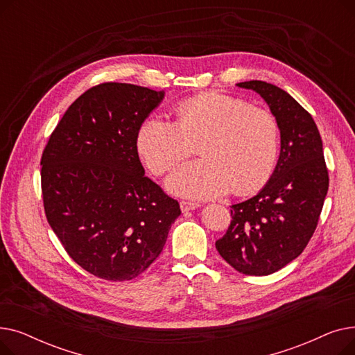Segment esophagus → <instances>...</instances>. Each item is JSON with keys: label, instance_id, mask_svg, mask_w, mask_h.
Returning <instances> with one entry per match:
<instances>
[{"label": "esophagus", "instance_id": "esophagus-1", "mask_svg": "<svg viewBox=\"0 0 355 355\" xmlns=\"http://www.w3.org/2000/svg\"><path fill=\"white\" fill-rule=\"evenodd\" d=\"M180 207L182 213H189L191 210H196L200 207V204L197 202H191V201H180Z\"/></svg>", "mask_w": 355, "mask_h": 355}]
</instances>
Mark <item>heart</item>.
<instances>
[{
    "mask_svg": "<svg viewBox=\"0 0 355 355\" xmlns=\"http://www.w3.org/2000/svg\"><path fill=\"white\" fill-rule=\"evenodd\" d=\"M174 115V123L149 115L137 132V151L155 175L170 171L197 144L201 158L166 178L171 194L209 200L232 189L246 196L269 181L279 151V125L269 110L209 92L178 103Z\"/></svg>",
    "mask_w": 355,
    "mask_h": 355,
    "instance_id": "b5f03b06",
    "label": "heart"
}]
</instances>
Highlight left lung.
<instances>
[{
  "label": "left lung",
  "instance_id": "1",
  "mask_svg": "<svg viewBox=\"0 0 355 355\" xmlns=\"http://www.w3.org/2000/svg\"><path fill=\"white\" fill-rule=\"evenodd\" d=\"M281 130V154L265 187L232 206V223L216 249L237 272L266 276L300 256L311 240L328 191L322 139L312 116L288 92L250 80Z\"/></svg>",
  "mask_w": 355,
  "mask_h": 355
}]
</instances>
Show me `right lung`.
Returning <instances> with one entry per match:
<instances>
[{"label":"right lung","mask_w":355,"mask_h":355,"mask_svg":"<svg viewBox=\"0 0 355 355\" xmlns=\"http://www.w3.org/2000/svg\"><path fill=\"white\" fill-rule=\"evenodd\" d=\"M164 92L102 83L74 101L44 148L42 191L49 225L69 256L112 282L141 275L181 214L145 177L137 132Z\"/></svg>","instance_id":"obj_1"}]
</instances>
